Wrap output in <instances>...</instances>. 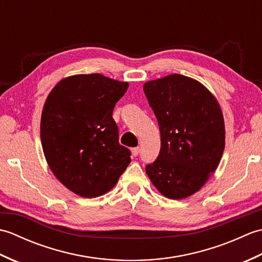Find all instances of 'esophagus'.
<instances>
[{
	"label": "esophagus",
	"instance_id": "obj_1",
	"mask_svg": "<svg viewBox=\"0 0 262 262\" xmlns=\"http://www.w3.org/2000/svg\"><path fill=\"white\" fill-rule=\"evenodd\" d=\"M138 153H140V147H134V148H132V154L134 155V157H137Z\"/></svg>",
	"mask_w": 262,
	"mask_h": 262
}]
</instances>
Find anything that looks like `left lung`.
<instances>
[{
  "label": "left lung",
  "mask_w": 262,
  "mask_h": 262,
  "mask_svg": "<svg viewBox=\"0 0 262 262\" xmlns=\"http://www.w3.org/2000/svg\"><path fill=\"white\" fill-rule=\"evenodd\" d=\"M143 89L161 134L160 154L146 174L166 198H187L207 182L223 155L220 103L202 83L180 74L148 81Z\"/></svg>",
  "instance_id": "1"
}]
</instances>
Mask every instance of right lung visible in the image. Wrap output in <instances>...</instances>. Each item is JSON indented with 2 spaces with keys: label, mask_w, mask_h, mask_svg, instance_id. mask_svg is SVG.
Returning <instances> with one entry per match:
<instances>
[{
  "label": "right lung",
  "mask_w": 262,
  "mask_h": 262,
  "mask_svg": "<svg viewBox=\"0 0 262 262\" xmlns=\"http://www.w3.org/2000/svg\"><path fill=\"white\" fill-rule=\"evenodd\" d=\"M127 89V82L99 73L72 75L54 86L43 104L40 138L49 169L81 197L111 190L130 163L113 118Z\"/></svg>",
  "instance_id": "obj_1"
}]
</instances>
